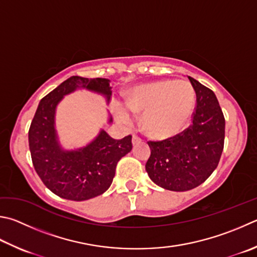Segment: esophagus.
<instances>
[{
  "mask_svg": "<svg viewBox=\"0 0 257 257\" xmlns=\"http://www.w3.org/2000/svg\"><path fill=\"white\" fill-rule=\"evenodd\" d=\"M141 142H142V139L139 138L138 136H136V135H134V136H133V145H134V146H135V145L139 144Z\"/></svg>",
  "mask_w": 257,
  "mask_h": 257,
  "instance_id": "obj_1",
  "label": "esophagus"
}]
</instances>
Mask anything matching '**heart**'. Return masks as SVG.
Wrapping results in <instances>:
<instances>
[{"label":"heart","instance_id":"1","mask_svg":"<svg viewBox=\"0 0 257 257\" xmlns=\"http://www.w3.org/2000/svg\"><path fill=\"white\" fill-rule=\"evenodd\" d=\"M125 104L134 113H145L144 125L149 134L167 138L186 127L194 111L195 93L186 81L152 82L134 87ZM127 109L118 110L116 116L121 122L132 119Z\"/></svg>","mask_w":257,"mask_h":257}]
</instances>
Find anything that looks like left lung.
<instances>
[{
  "label": "left lung",
  "mask_w": 257,
  "mask_h": 257,
  "mask_svg": "<svg viewBox=\"0 0 257 257\" xmlns=\"http://www.w3.org/2000/svg\"><path fill=\"white\" fill-rule=\"evenodd\" d=\"M197 94L192 124L163 142H149L146 172L161 188L183 192L202 184L217 169L225 142V118L214 93L189 76Z\"/></svg>",
  "instance_id": "1"
}]
</instances>
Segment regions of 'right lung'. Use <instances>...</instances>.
Instances as JSON below:
<instances>
[{
    "label": "right lung",
    "instance_id": "add662e5",
    "mask_svg": "<svg viewBox=\"0 0 257 257\" xmlns=\"http://www.w3.org/2000/svg\"><path fill=\"white\" fill-rule=\"evenodd\" d=\"M76 90L100 94L106 104L112 94L108 78L69 77L41 99L29 129V148L37 174L51 192L63 199L84 201L110 188L116 164L133 145L130 135L116 141L101 129L85 146L65 149L56 129V110L65 95Z\"/></svg>",
    "mask_w": 257,
    "mask_h": 257
}]
</instances>
